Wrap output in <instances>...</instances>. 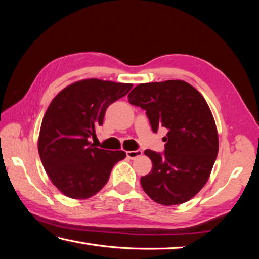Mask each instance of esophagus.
Masks as SVG:
<instances>
[{"instance_id":"esophagus-1","label":"esophagus","mask_w":259,"mask_h":259,"mask_svg":"<svg viewBox=\"0 0 259 259\" xmlns=\"http://www.w3.org/2000/svg\"><path fill=\"white\" fill-rule=\"evenodd\" d=\"M143 154V151L140 150H136V151H128L126 152V156L129 157V159L134 160V159H137L138 156H140Z\"/></svg>"}]
</instances>
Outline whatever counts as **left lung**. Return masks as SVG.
<instances>
[{"label":"left lung","mask_w":259,"mask_h":259,"mask_svg":"<svg viewBox=\"0 0 259 259\" xmlns=\"http://www.w3.org/2000/svg\"><path fill=\"white\" fill-rule=\"evenodd\" d=\"M128 98L146 111L154 133L168 130L163 152H144L153 166L140 178L143 190L163 205L187 202L205 185L218 154L217 129L207 102L179 80L138 84Z\"/></svg>","instance_id":"8db88e82"}]
</instances>
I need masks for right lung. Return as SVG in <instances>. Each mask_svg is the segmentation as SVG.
I'll list each match as a JSON object with an SVG mask.
<instances>
[{
  "mask_svg": "<svg viewBox=\"0 0 259 259\" xmlns=\"http://www.w3.org/2000/svg\"><path fill=\"white\" fill-rule=\"evenodd\" d=\"M133 84L83 80L56 96L43 116L38 154L48 176L68 198L88 199L106 185L123 151H107L89 143L103 125L109 105L129 93Z\"/></svg>",
  "mask_w": 259,
  "mask_h": 259,
  "instance_id": "1",
  "label": "right lung"
}]
</instances>
